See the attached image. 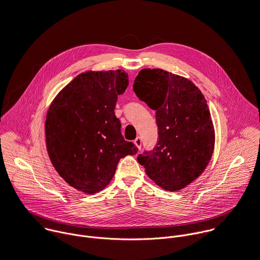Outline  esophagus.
Instances as JSON below:
<instances>
[{"label":"esophagus","instance_id":"1","mask_svg":"<svg viewBox=\"0 0 260 260\" xmlns=\"http://www.w3.org/2000/svg\"><path fill=\"white\" fill-rule=\"evenodd\" d=\"M141 143H142V140H141V138L138 136V137H136V139L134 140V144L138 147V149H140V147H141Z\"/></svg>","mask_w":260,"mask_h":260}]
</instances>
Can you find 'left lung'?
<instances>
[{
  "label": "left lung",
  "mask_w": 260,
  "mask_h": 260,
  "mask_svg": "<svg viewBox=\"0 0 260 260\" xmlns=\"http://www.w3.org/2000/svg\"><path fill=\"white\" fill-rule=\"evenodd\" d=\"M133 90L155 111L158 128L155 146L137 160L156 185L181 190L202 174L213 152L214 129L204 95L190 80L162 69H142Z\"/></svg>",
  "instance_id": "obj_1"
}]
</instances>
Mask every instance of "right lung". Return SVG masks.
<instances>
[{
  "label": "right lung",
  "mask_w": 260,
  "mask_h": 260,
  "mask_svg": "<svg viewBox=\"0 0 260 260\" xmlns=\"http://www.w3.org/2000/svg\"><path fill=\"white\" fill-rule=\"evenodd\" d=\"M128 76L121 70L76 76L54 100L46 121L47 148L58 174L87 194L103 190L119 160L137 152L121 133L115 115Z\"/></svg>",
  "instance_id": "obj_1"
}]
</instances>
